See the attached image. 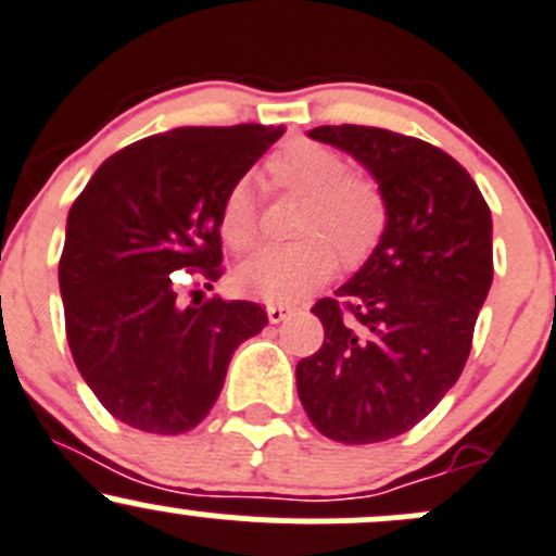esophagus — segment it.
<instances>
[{
  "label": "esophagus",
  "mask_w": 556,
  "mask_h": 556,
  "mask_svg": "<svg viewBox=\"0 0 556 556\" xmlns=\"http://www.w3.org/2000/svg\"><path fill=\"white\" fill-rule=\"evenodd\" d=\"M291 313H294L291 305H267V318H270V324H280V320L289 318Z\"/></svg>",
  "instance_id": "1"
}]
</instances>
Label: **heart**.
I'll return each instance as SVG.
<instances>
[{
  "label": "heart",
  "instance_id": "b5f03b06",
  "mask_svg": "<svg viewBox=\"0 0 556 556\" xmlns=\"http://www.w3.org/2000/svg\"><path fill=\"white\" fill-rule=\"evenodd\" d=\"M265 176L270 190L305 198L294 230L302 238L243 262L238 280L245 291L267 302H294L331 278L337 254L345 267L375 254L388 227L386 194L375 179L353 174L340 152L318 141H289L267 157ZM216 225L232 251L254 249L260 216L249 181L225 192Z\"/></svg>",
  "mask_w": 556,
  "mask_h": 556
}]
</instances>
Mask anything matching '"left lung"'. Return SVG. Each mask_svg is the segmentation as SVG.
Returning a JSON list of instances; mask_svg holds the SVG:
<instances>
[{
	"mask_svg": "<svg viewBox=\"0 0 556 556\" xmlns=\"http://www.w3.org/2000/svg\"><path fill=\"white\" fill-rule=\"evenodd\" d=\"M388 203L375 254L313 305L324 345L296 364V393L331 442L375 444L415 428L460 377L492 283V216L466 168L415 136L320 125Z\"/></svg>",
	"mask_w": 556,
	"mask_h": 556,
	"instance_id": "left-lung-1",
	"label": "left lung"
}]
</instances>
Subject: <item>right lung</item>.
Here are the masks:
<instances>
[{"mask_svg": "<svg viewBox=\"0 0 556 556\" xmlns=\"http://www.w3.org/2000/svg\"><path fill=\"white\" fill-rule=\"evenodd\" d=\"M283 130L243 123L147 136L106 157L68 208L66 340L90 391L125 426L192 431L219 399L236 348L267 326L262 305L203 300L200 283L211 289L225 273L222 198Z\"/></svg>", "mask_w": 556, "mask_h": 556, "instance_id": "obj_1", "label": "right lung"}]
</instances>
